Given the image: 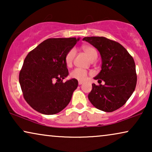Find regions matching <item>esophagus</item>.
<instances>
[{
	"instance_id": "1",
	"label": "esophagus",
	"mask_w": 152,
	"mask_h": 152,
	"mask_svg": "<svg viewBox=\"0 0 152 152\" xmlns=\"http://www.w3.org/2000/svg\"><path fill=\"white\" fill-rule=\"evenodd\" d=\"M83 83H84V82H83V81H79V82H78L79 85H82Z\"/></svg>"
}]
</instances>
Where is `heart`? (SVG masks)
<instances>
[{"label":"heart","instance_id":"heart-1","mask_svg":"<svg viewBox=\"0 0 152 152\" xmlns=\"http://www.w3.org/2000/svg\"><path fill=\"white\" fill-rule=\"evenodd\" d=\"M83 50H84V51L86 53V55L88 56V57L90 58L91 60L94 61L95 59H96V58L97 57V53L96 50L94 48L86 45V46L83 47ZM75 49L72 48L66 53L65 57V63L66 66H68V67L72 66L75 55ZM88 72L86 70L80 68H76L70 72V75L72 78L75 79V80L83 81L86 80L87 77H88Z\"/></svg>","mask_w":152,"mask_h":152}]
</instances>
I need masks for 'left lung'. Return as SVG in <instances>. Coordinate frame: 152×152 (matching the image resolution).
<instances>
[{"label": "left lung", "instance_id": "1", "mask_svg": "<svg viewBox=\"0 0 152 152\" xmlns=\"http://www.w3.org/2000/svg\"><path fill=\"white\" fill-rule=\"evenodd\" d=\"M86 41L99 52L102 70L95 80L99 84H92L88 95L91 104L97 109L112 112L122 107L134 93L137 75L134 60L119 43L103 37H84Z\"/></svg>", "mask_w": 152, "mask_h": 152}]
</instances>
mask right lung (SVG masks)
Wrapping results in <instances>:
<instances>
[{
    "label": "right lung",
    "instance_id": "add662e5",
    "mask_svg": "<svg viewBox=\"0 0 152 152\" xmlns=\"http://www.w3.org/2000/svg\"><path fill=\"white\" fill-rule=\"evenodd\" d=\"M79 40L75 37L48 39L26 56L19 83L25 99L35 111L53 115L69 104L78 81L62 82L68 75L65 57Z\"/></svg>",
    "mask_w": 152,
    "mask_h": 152
}]
</instances>
